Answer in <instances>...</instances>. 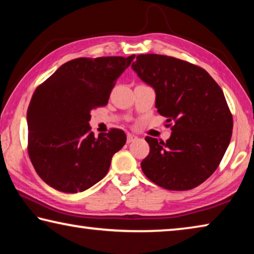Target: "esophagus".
Returning a JSON list of instances; mask_svg holds the SVG:
<instances>
[{"mask_svg":"<svg viewBox=\"0 0 254 254\" xmlns=\"http://www.w3.org/2000/svg\"><path fill=\"white\" fill-rule=\"evenodd\" d=\"M135 140H137V136L134 135V134H130V133H128L127 136V143H131V142H133V141H135Z\"/></svg>","mask_w":254,"mask_h":254,"instance_id":"1","label":"esophagus"}]
</instances>
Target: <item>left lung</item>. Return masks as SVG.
I'll return each instance as SVG.
<instances>
[{
  "label": "left lung",
  "instance_id": "1",
  "mask_svg": "<svg viewBox=\"0 0 254 254\" xmlns=\"http://www.w3.org/2000/svg\"><path fill=\"white\" fill-rule=\"evenodd\" d=\"M139 78L154 89L156 109L173 122L166 142L147 136L143 174L169 190H188L204 183L229 147L233 119L224 93L207 71L162 55H139L132 64Z\"/></svg>",
  "mask_w": 254,
  "mask_h": 254
}]
</instances>
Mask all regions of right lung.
Returning a JSON list of instances; mask_svg holds the SVG:
<instances>
[{"mask_svg": "<svg viewBox=\"0 0 254 254\" xmlns=\"http://www.w3.org/2000/svg\"><path fill=\"white\" fill-rule=\"evenodd\" d=\"M134 57L72 59L34 91L27 112L28 151L50 187L78 192L105 177L127 135L112 128L95 137L91 112L107 104L114 83Z\"/></svg>", "mask_w": 254, "mask_h": 254, "instance_id": "obj_1", "label": "right lung"}]
</instances>
